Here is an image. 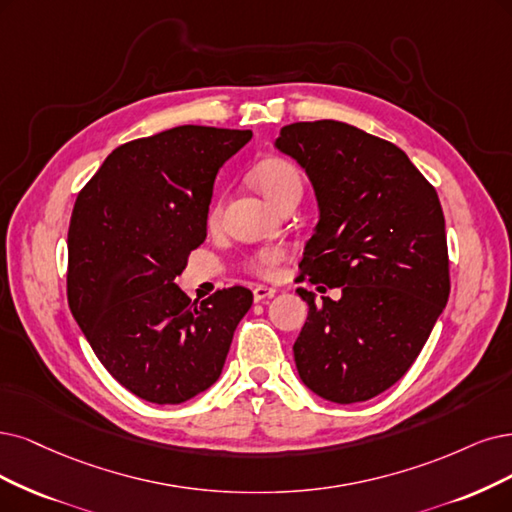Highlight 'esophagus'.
<instances>
[{
	"label": "esophagus",
	"mask_w": 512,
	"mask_h": 512,
	"mask_svg": "<svg viewBox=\"0 0 512 512\" xmlns=\"http://www.w3.org/2000/svg\"><path fill=\"white\" fill-rule=\"evenodd\" d=\"M276 295V289L274 287H268V285H257L253 289V297L255 301H263V299H270Z\"/></svg>",
	"instance_id": "obj_1"
}]
</instances>
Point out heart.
Segmentation results:
<instances>
[{"mask_svg":"<svg viewBox=\"0 0 512 512\" xmlns=\"http://www.w3.org/2000/svg\"><path fill=\"white\" fill-rule=\"evenodd\" d=\"M253 183L259 192L266 196L274 206L291 196H301L304 179H301L299 168L287 158H266L253 168ZM221 217V200L217 198L208 208V223H217ZM285 257L280 249H261L249 259V270L259 276H272L278 263Z\"/></svg>","mask_w":512,"mask_h":512,"instance_id":"obj_1","label":"heart"}]
</instances>
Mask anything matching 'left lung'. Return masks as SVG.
Returning a JSON list of instances; mask_svg holds the SVG:
<instances>
[{"label": "left lung", "instance_id": "left-lung-1", "mask_svg": "<svg viewBox=\"0 0 512 512\" xmlns=\"http://www.w3.org/2000/svg\"><path fill=\"white\" fill-rule=\"evenodd\" d=\"M276 147L306 170L318 200L301 278L342 287L323 304L297 289L308 304L297 373L331 403L369 401L407 373L449 299L437 189L403 149L344 122L282 126Z\"/></svg>", "mask_w": 512, "mask_h": 512}]
</instances>
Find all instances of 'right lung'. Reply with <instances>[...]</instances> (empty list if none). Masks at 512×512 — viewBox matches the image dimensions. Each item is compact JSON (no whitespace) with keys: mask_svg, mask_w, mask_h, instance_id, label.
Wrapping results in <instances>:
<instances>
[{"mask_svg":"<svg viewBox=\"0 0 512 512\" xmlns=\"http://www.w3.org/2000/svg\"><path fill=\"white\" fill-rule=\"evenodd\" d=\"M251 130L177 126L116 147L75 200L69 308L116 380L156 405L211 388L253 293L230 287L192 304L175 278L206 238L219 168Z\"/></svg>","mask_w":512,"mask_h":512,"instance_id":"right-lung-1","label":"right lung"}]
</instances>
